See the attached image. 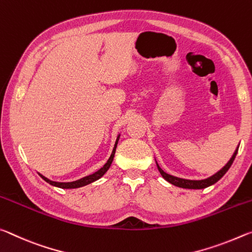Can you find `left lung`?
Segmentation results:
<instances>
[{"instance_id": "obj_1", "label": "left lung", "mask_w": 252, "mask_h": 252, "mask_svg": "<svg viewBox=\"0 0 252 252\" xmlns=\"http://www.w3.org/2000/svg\"><path fill=\"white\" fill-rule=\"evenodd\" d=\"M238 150H239V146L237 147V150L234 151L232 158L229 159V162L226 163L219 172H217L216 174H213L212 176H210V177H208V179H204V180H185V179H181V177L173 176L171 174H167L166 172H164L162 168L159 167V165L158 164V162H156V165H158V171L160 173V175L163 176V179L166 180L168 183L175 185V187L183 188V189H205V188L210 187V185L217 183L218 181H219L221 177L223 176L226 172H228L230 166L233 163L234 158H236L237 153H238Z\"/></svg>"}]
</instances>
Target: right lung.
<instances>
[{"mask_svg":"<svg viewBox=\"0 0 252 252\" xmlns=\"http://www.w3.org/2000/svg\"><path fill=\"white\" fill-rule=\"evenodd\" d=\"M119 136H121V135L117 136V139H116V142H115L113 152H111V155H110V158H108V160H107L104 166H102L101 168H99V170H98L97 172L93 173V174L82 177V179H80V180L73 181V182H55V181H51V180L47 179V177L43 176L42 174H40V173H38V174H39L41 177H42V179H43L47 183L53 185V187L60 188V189H78V188L85 187V185H88V184H90V183H93V182H94V181H97V180L100 179L101 176H104L105 173L109 170L110 165H111V163H113V160H114L115 152H116V147H117V144H118V141H119Z\"/></svg>","mask_w":252,"mask_h":252,"instance_id":"obj_1","label":"right lung"}]
</instances>
